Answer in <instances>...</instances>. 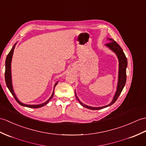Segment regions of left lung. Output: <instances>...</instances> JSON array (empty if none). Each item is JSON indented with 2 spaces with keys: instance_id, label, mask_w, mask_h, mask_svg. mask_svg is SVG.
Returning a JSON list of instances; mask_svg holds the SVG:
<instances>
[{
  "instance_id": "left-lung-1",
  "label": "left lung",
  "mask_w": 146,
  "mask_h": 146,
  "mask_svg": "<svg viewBox=\"0 0 146 146\" xmlns=\"http://www.w3.org/2000/svg\"><path fill=\"white\" fill-rule=\"evenodd\" d=\"M108 40H109V42H108L106 44V45L109 47L111 50H113L114 52L116 53V54L117 56L118 59H119V78H118V84H117V91H116V94H115L113 101H112L110 104L107 105V106L99 107V108L90 107V106H86L85 104H83L78 100V97L76 96L75 94L76 98H77V100H78L80 104L82 105L83 107H85L88 108V109H90V110H101V109H103L104 108L110 106L111 104L114 103L116 102V101L117 100L118 97H119L121 94L122 91H123L124 88L125 84H126V67L127 65V58L126 55H125L123 49L121 48V47L118 45L116 41H114V40L112 38H108Z\"/></svg>"
}]
</instances>
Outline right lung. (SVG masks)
Listing matches in <instances>:
<instances>
[{"label":"right lung","instance_id":"right-lung-1","mask_svg":"<svg viewBox=\"0 0 146 146\" xmlns=\"http://www.w3.org/2000/svg\"><path fill=\"white\" fill-rule=\"evenodd\" d=\"M15 45L13 46V48L11 49V52L9 53V54L7 56L6 58V60H5V83L7 84V86L9 88V91H11V93H12V94L13 95V96L14 97L15 100L17 101V102L19 104L21 105V106H25V107H28V108H41L43 106H45V104H46L47 103H48V101L52 99L53 96V94L54 92L53 93V94L50 98V99L46 101L45 103H42V104H38V105H29V104H23L21 102H20V101L18 100L15 94L13 92V90L12 88V80H11V61H12V55H13V50L15 48ZM58 82L56 83V84H55V87L56 85L57 84Z\"/></svg>","mask_w":146,"mask_h":146}]
</instances>
